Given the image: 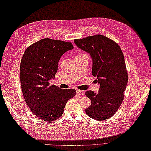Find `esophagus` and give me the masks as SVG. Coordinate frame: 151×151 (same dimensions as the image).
I'll return each instance as SVG.
<instances>
[{"mask_svg": "<svg viewBox=\"0 0 151 151\" xmlns=\"http://www.w3.org/2000/svg\"><path fill=\"white\" fill-rule=\"evenodd\" d=\"M76 92H77V93H78V95H81V96H83V95H84V91L77 90H76Z\"/></svg>", "mask_w": 151, "mask_h": 151, "instance_id": "obj_1", "label": "esophagus"}]
</instances>
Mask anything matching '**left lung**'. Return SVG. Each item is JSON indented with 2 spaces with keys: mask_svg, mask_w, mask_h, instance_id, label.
Segmentation results:
<instances>
[{
  "mask_svg": "<svg viewBox=\"0 0 151 151\" xmlns=\"http://www.w3.org/2000/svg\"><path fill=\"white\" fill-rule=\"evenodd\" d=\"M77 47L89 53L92 59V75L96 77L99 92L86 91L91 106L85 109L90 118L107 120L115 115L124 99L127 83L124 56L118 44L103 35L74 40Z\"/></svg>",
  "mask_w": 151,
  "mask_h": 151,
  "instance_id": "left-lung-1",
  "label": "left lung"
}]
</instances>
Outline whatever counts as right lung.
I'll use <instances>...</instances> for the list:
<instances>
[{
	"label": "right lung",
	"instance_id": "add662e5",
	"mask_svg": "<svg viewBox=\"0 0 151 151\" xmlns=\"http://www.w3.org/2000/svg\"><path fill=\"white\" fill-rule=\"evenodd\" d=\"M73 49L70 42L44 38L25 51L20 68L22 91L29 109L40 119H58L67 101L76 95L74 89H61L49 83L55 78L62 55Z\"/></svg>",
	"mask_w": 151,
	"mask_h": 151
}]
</instances>
